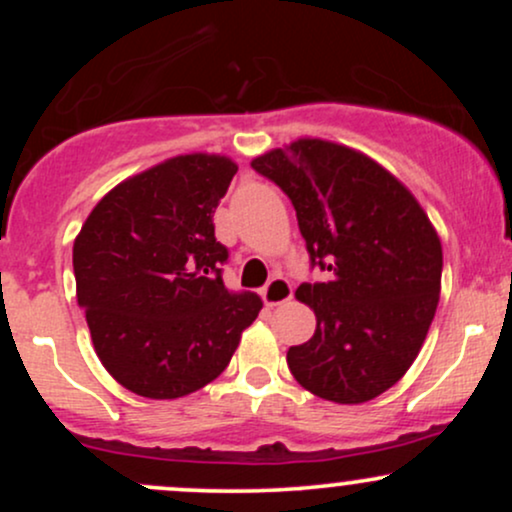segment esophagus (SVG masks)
<instances>
[{
	"label": "esophagus",
	"instance_id": "esophagus-1",
	"mask_svg": "<svg viewBox=\"0 0 512 512\" xmlns=\"http://www.w3.org/2000/svg\"><path fill=\"white\" fill-rule=\"evenodd\" d=\"M291 298H293V286L289 284V279H284V276H272V281L262 289V301L267 303L269 308L291 301Z\"/></svg>",
	"mask_w": 512,
	"mask_h": 512
}]
</instances>
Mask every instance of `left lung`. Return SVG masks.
I'll return each mask as SVG.
<instances>
[{"label":"left lung","instance_id":"left-lung-1","mask_svg":"<svg viewBox=\"0 0 512 512\" xmlns=\"http://www.w3.org/2000/svg\"><path fill=\"white\" fill-rule=\"evenodd\" d=\"M252 168L291 199L310 267L330 272L296 291L317 327L286 354L293 378L337 404L383 395L419 356L436 315V228L395 175L349 146L298 139Z\"/></svg>","mask_w":512,"mask_h":512}]
</instances>
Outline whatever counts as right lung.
Wrapping results in <instances>:
<instances>
[{
  "label": "right lung",
  "instance_id": "1",
  "mask_svg": "<svg viewBox=\"0 0 512 512\" xmlns=\"http://www.w3.org/2000/svg\"><path fill=\"white\" fill-rule=\"evenodd\" d=\"M236 170L226 156L168 158L113 187L74 240L93 349L134 395L175 399L219 378L262 310L221 279L214 211Z\"/></svg>",
  "mask_w": 512,
  "mask_h": 512
}]
</instances>
